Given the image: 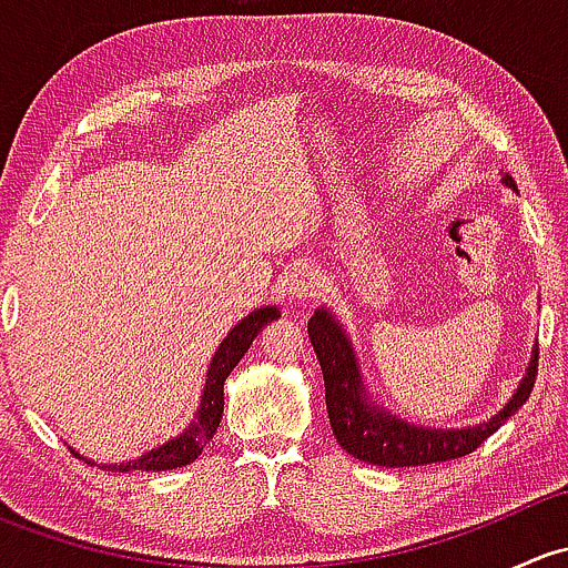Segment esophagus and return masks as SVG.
<instances>
[{
    "label": "esophagus",
    "mask_w": 568,
    "mask_h": 568,
    "mask_svg": "<svg viewBox=\"0 0 568 568\" xmlns=\"http://www.w3.org/2000/svg\"><path fill=\"white\" fill-rule=\"evenodd\" d=\"M285 291H288L291 300H307L318 291V274L311 266L291 268L288 277H285Z\"/></svg>",
    "instance_id": "obj_1"
}]
</instances>
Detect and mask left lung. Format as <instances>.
<instances>
[{"label": "left lung", "instance_id": "1", "mask_svg": "<svg viewBox=\"0 0 568 568\" xmlns=\"http://www.w3.org/2000/svg\"><path fill=\"white\" fill-rule=\"evenodd\" d=\"M500 181L508 189H517V183L508 173ZM307 335H311L313 352H316L321 374H324L326 412H329V426L337 445L346 454H352L354 459L379 464V467H417V464L448 462L473 454L508 417L523 409L525 400L530 398L538 371L536 343L523 382H519L517 390L497 415L462 428L420 426V423H409L406 417L395 415L382 400L371 395L352 335L329 307L321 305L313 313L311 321H307Z\"/></svg>", "mask_w": 568, "mask_h": 568}]
</instances>
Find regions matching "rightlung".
<instances>
[{"label":"right lung","mask_w":568,"mask_h":568,"mask_svg":"<svg viewBox=\"0 0 568 568\" xmlns=\"http://www.w3.org/2000/svg\"><path fill=\"white\" fill-rule=\"evenodd\" d=\"M277 318H280V311L274 305L257 307V311H252L250 316H244L231 332H227L225 337H222V343L216 346L214 357H211L209 371H205V385H203V393H200L197 412H194L192 423H189L181 434L164 439V443H159L156 448H151V450H145L142 456H136V459L101 464V467L112 469V473H131V469H142V473H162V469H175V467H183V464L197 459V456L203 454L205 445L214 439L216 428H220L222 409H225V379L231 376V371L236 368L239 359L247 354V348L257 337V332ZM71 454L82 456L79 450H73V448H71ZM84 462L99 464V462H90V459H84Z\"/></svg>","instance_id":"right-lung-1"}]
</instances>
